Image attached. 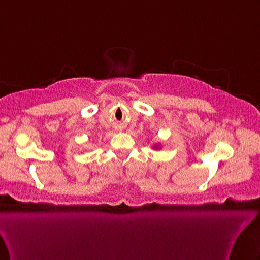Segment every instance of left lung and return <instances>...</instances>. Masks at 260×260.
<instances>
[{"instance_id": "obj_1", "label": "left lung", "mask_w": 260, "mask_h": 260, "mask_svg": "<svg viewBox=\"0 0 260 260\" xmlns=\"http://www.w3.org/2000/svg\"><path fill=\"white\" fill-rule=\"evenodd\" d=\"M154 147H155V149H157V147H159V145H156V144H155V145H154Z\"/></svg>"}]
</instances>
